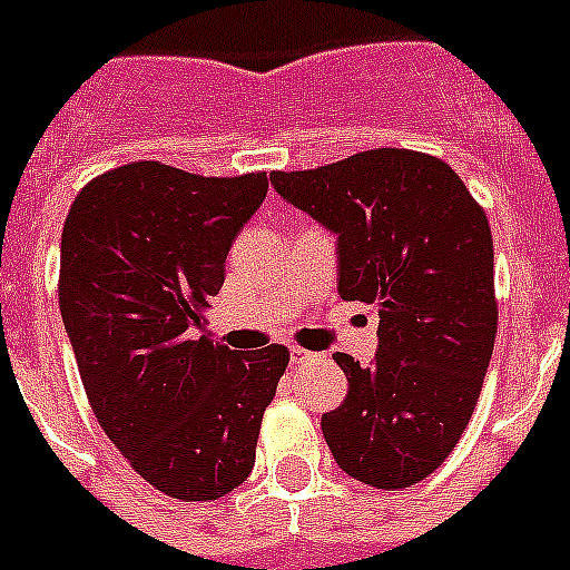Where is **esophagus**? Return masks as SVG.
Wrapping results in <instances>:
<instances>
[{
	"label": "esophagus",
	"instance_id": "esophagus-1",
	"mask_svg": "<svg viewBox=\"0 0 570 570\" xmlns=\"http://www.w3.org/2000/svg\"><path fill=\"white\" fill-rule=\"evenodd\" d=\"M312 357H317L315 351H306V348H301V345H292V363H295V365L309 363Z\"/></svg>",
	"mask_w": 570,
	"mask_h": 570
}]
</instances>
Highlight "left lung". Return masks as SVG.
<instances>
[{
	"mask_svg": "<svg viewBox=\"0 0 570 570\" xmlns=\"http://www.w3.org/2000/svg\"><path fill=\"white\" fill-rule=\"evenodd\" d=\"M269 179L337 233L340 297L380 312L368 365L334 354L348 393L323 413L328 450L368 487H413L459 444L492 360L498 301L487 213L444 159L411 148H371Z\"/></svg>",
	"mask_w": 570,
	"mask_h": 570,
	"instance_id": "obj_1",
	"label": "left lung"
}]
</instances>
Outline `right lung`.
I'll return each mask as SVG.
<instances>
[{
    "instance_id": "1",
    "label": "right lung",
    "mask_w": 570,
    "mask_h": 570,
    "mask_svg": "<svg viewBox=\"0 0 570 570\" xmlns=\"http://www.w3.org/2000/svg\"><path fill=\"white\" fill-rule=\"evenodd\" d=\"M267 174L202 177L140 159L78 190L58 306L95 419L131 470L177 501L247 481L286 345L242 354L196 334Z\"/></svg>"
}]
</instances>
